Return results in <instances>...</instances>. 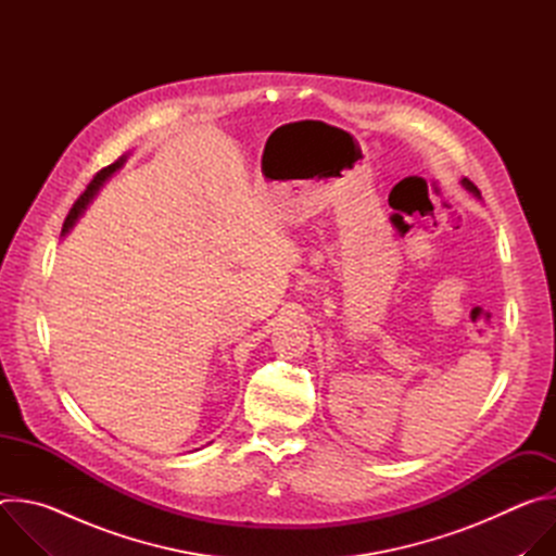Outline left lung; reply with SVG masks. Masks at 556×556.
I'll use <instances>...</instances> for the list:
<instances>
[{
	"label": "left lung",
	"mask_w": 556,
	"mask_h": 556,
	"mask_svg": "<svg viewBox=\"0 0 556 556\" xmlns=\"http://www.w3.org/2000/svg\"><path fill=\"white\" fill-rule=\"evenodd\" d=\"M462 187H464L466 191H470L475 198H480V191H478V187H475L470 180H466V178H464V180H462Z\"/></svg>",
	"instance_id": "left-lung-1"
}]
</instances>
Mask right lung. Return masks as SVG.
Segmentation results:
<instances>
[{
    "instance_id": "add662e5",
    "label": "right lung",
    "mask_w": 556,
    "mask_h": 556,
    "mask_svg": "<svg viewBox=\"0 0 556 556\" xmlns=\"http://www.w3.org/2000/svg\"><path fill=\"white\" fill-rule=\"evenodd\" d=\"M125 161H127V155H121L116 163L108 165L105 169H101V172L92 178V182L88 185V189L81 193V198H78V200L74 202V206L70 208V213H67V217H65V222H63V228H61V235H63V237L70 232V228L74 226V222L84 215L86 206L92 202V198L99 193V189L105 185V180H110V178L125 165Z\"/></svg>"
}]
</instances>
